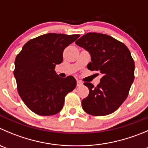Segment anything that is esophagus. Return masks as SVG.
Instances as JSON below:
<instances>
[{"label":"esophagus","mask_w":148,"mask_h":148,"mask_svg":"<svg viewBox=\"0 0 148 148\" xmlns=\"http://www.w3.org/2000/svg\"><path fill=\"white\" fill-rule=\"evenodd\" d=\"M83 85V83H82V81L77 79V86H81V85Z\"/></svg>","instance_id":"34e87169"}]
</instances>
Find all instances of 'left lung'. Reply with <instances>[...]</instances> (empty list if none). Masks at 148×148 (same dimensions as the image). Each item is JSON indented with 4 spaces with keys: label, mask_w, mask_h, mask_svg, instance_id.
<instances>
[{
    "label": "left lung",
    "mask_w": 148,
    "mask_h": 148,
    "mask_svg": "<svg viewBox=\"0 0 148 148\" xmlns=\"http://www.w3.org/2000/svg\"><path fill=\"white\" fill-rule=\"evenodd\" d=\"M75 43L90 54L88 69L102 76L96 87L84 83L89 89L88 96L82 101L84 111L95 116L114 112L128 97L134 79V61L130 51L121 41L97 33L85 34Z\"/></svg>",
    "instance_id": "1"
}]
</instances>
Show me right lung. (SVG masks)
<instances>
[{"mask_svg":"<svg viewBox=\"0 0 148 148\" xmlns=\"http://www.w3.org/2000/svg\"><path fill=\"white\" fill-rule=\"evenodd\" d=\"M79 36L52 33L39 36L27 41L16 55L14 75L18 93L36 114L48 116L58 113L66 95L75 88L74 77L61 78L55 69L63 61L65 48Z\"/></svg>","mask_w":148,"mask_h":148,"instance_id":"right-lung-1","label":"right lung"}]
</instances>
